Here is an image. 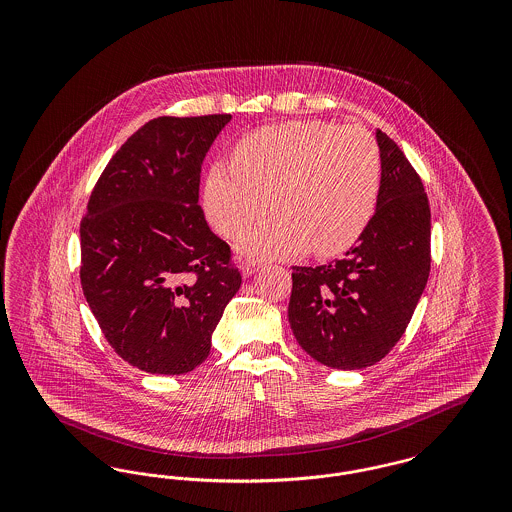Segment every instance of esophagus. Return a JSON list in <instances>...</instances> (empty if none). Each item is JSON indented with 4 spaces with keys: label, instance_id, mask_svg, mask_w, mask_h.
<instances>
[{
    "label": "esophagus",
    "instance_id": "esophagus-1",
    "mask_svg": "<svg viewBox=\"0 0 512 512\" xmlns=\"http://www.w3.org/2000/svg\"><path fill=\"white\" fill-rule=\"evenodd\" d=\"M257 268L259 267H257L255 263H249V261H247V263H244V265L240 267V270H242V274H244V276H251V274H253Z\"/></svg>",
    "mask_w": 512,
    "mask_h": 512
}]
</instances>
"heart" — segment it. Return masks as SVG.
Wrapping results in <instances>:
<instances>
[{
    "mask_svg": "<svg viewBox=\"0 0 512 512\" xmlns=\"http://www.w3.org/2000/svg\"><path fill=\"white\" fill-rule=\"evenodd\" d=\"M205 178L203 203L222 236L240 238L268 211L276 217L242 244L255 259H284L311 251L343 253L374 217L382 153L363 126L290 121L257 128Z\"/></svg>",
    "mask_w": 512,
    "mask_h": 512,
    "instance_id": "obj_1",
    "label": "heart"
}]
</instances>
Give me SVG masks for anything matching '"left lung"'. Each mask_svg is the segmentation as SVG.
I'll return each mask as SVG.
<instances>
[{"label":"left lung","instance_id":"left-lung-1","mask_svg":"<svg viewBox=\"0 0 512 512\" xmlns=\"http://www.w3.org/2000/svg\"><path fill=\"white\" fill-rule=\"evenodd\" d=\"M382 184L376 213L343 259L293 267L288 318L297 343L322 365L359 370L405 334L430 274V205L399 146L376 130Z\"/></svg>","mask_w":512,"mask_h":512}]
</instances>
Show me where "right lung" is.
<instances>
[{
  "instance_id": "obj_1",
  "label": "right lung",
  "mask_w": 512,
  "mask_h": 512,
  "mask_svg": "<svg viewBox=\"0 0 512 512\" xmlns=\"http://www.w3.org/2000/svg\"><path fill=\"white\" fill-rule=\"evenodd\" d=\"M232 115L157 117L111 157L80 222V284L115 353L184 374L242 286L199 201L203 159Z\"/></svg>"
}]
</instances>
